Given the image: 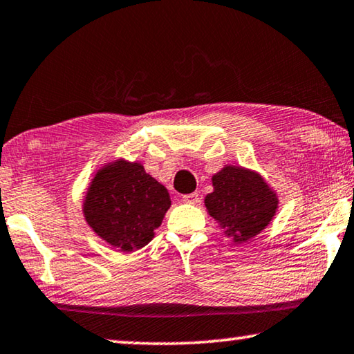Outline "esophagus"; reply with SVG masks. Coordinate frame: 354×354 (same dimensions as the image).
<instances>
[{"label":"esophagus","instance_id":"34e87169","mask_svg":"<svg viewBox=\"0 0 354 354\" xmlns=\"http://www.w3.org/2000/svg\"><path fill=\"white\" fill-rule=\"evenodd\" d=\"M183 201L184 203H190V205H197L200 201V195L198 192H192V194H187V195H183Z\"/></svg>","mask_w":354,"mask_h":354}]
</instances>
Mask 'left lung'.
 <instances>
[{
  "label": "left lung",
  "instance_id": "obj_1",
  "mask_svg": "<svg viewBox=\"0 0 354 354\" xmlns=\"http://www.w3.org/2000/svg\"><path fill=\"white\" fill-rule=\"evenodd\" d=\"M212 190L205 197L207 214L234 244H244L265 230L276 216L277 194L260 173L225 165L212 175Z\"/></svg>",
  "mask_w": 354,
  "mask_h": 354
}]
</instances>
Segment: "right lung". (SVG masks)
<instances>
[{
    "instance_id": "1",
    "label": "right lung",
    "mask_w": 354,
    "mask_h": 354,
    "mask_svg": "<svg viewBox=\"0 0 354 354\" xmlns=\"http://www.w3.org/2000/svg\"><path fill=\"white\" fill-rule=\"evenodd\" d=\"M171 205L168 190L140 162L102 165L83 200V216L100 239L122 252L147 245Z\"/></svg>"
}]
</instances>
